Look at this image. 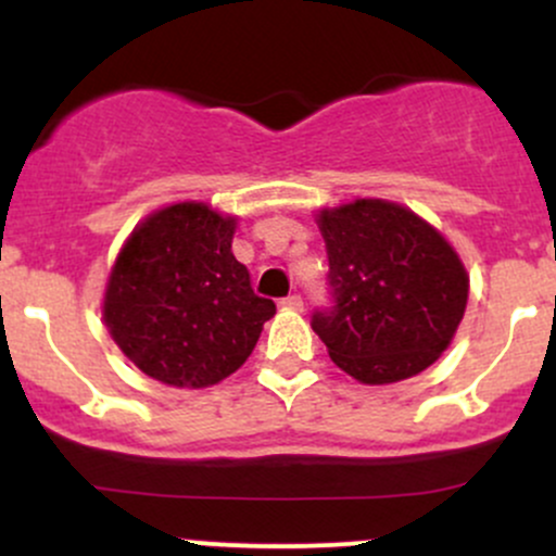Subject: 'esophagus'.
<instances>
[{
	"label": "esophagus",
	"mask_w": 556,
	"mask_h": 556,
	"mask_svg": "<svg viewBox=\"0 0 556 556\" xmlns=\"http://www.w3.org/2000/svg\"><path fill=\"white\" fill-rule=\"evenodd\" d=\"M282 308L303 311V298H300V295H287V298H282Z\"/></svg>",
	"instance_id": "obj_1"
}]
</instances>
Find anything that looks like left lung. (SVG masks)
Returning a JSON list of instances; mask_svg holds the SVG:
<instances>
[{
    "label": "left lung",
    "mask_w": 556,
    "mask_h": 556,
    "mask_svg": "<svg viewBox=\"0 0 556 556\" xmlns=\"http://www.w3.org/2000/svg\"><path fill=\"white\" fill-rule=\"evenodd\" d=\"M329 256V308L311 327L361 384H392L450 348L468 303V271L429 222L381 198L318 214Z\"/></svg>",
    "instance_id": "8db88e82"
}]
</instances>
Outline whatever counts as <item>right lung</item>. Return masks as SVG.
Wrapping results in <instances>:
<instances>
[{
	"label": "right lung",
	"instance_id": "right-lung-1",
	"mask_svg": "<svg viewBox=\"0 0 556 556\" xmlns=\"http://www.w3.org/2000/svg\"><path fill=\"white\" fill-rule=\"evenodd\" d=\"M235 216L206 203L151 214L114 261L104 295L112 340L151 379L201 389L235 374L277 314L232 256Z\"/></svg>",
	"mask_w": 556,
	"mask_h": 556
}]
</instances>
